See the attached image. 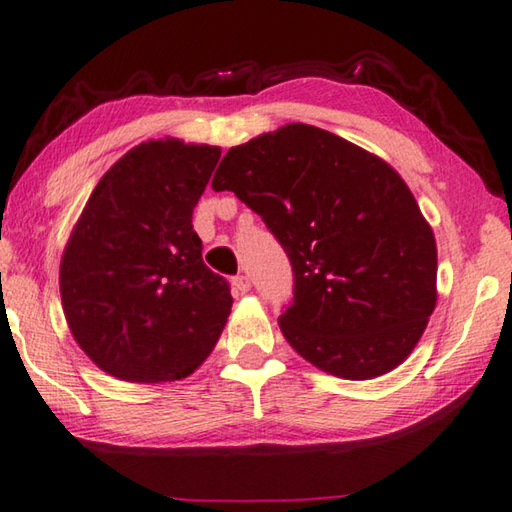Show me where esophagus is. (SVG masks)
Wrapping results in <instances>:
<instances>
[{
  "instance_id": "1",
  "label": "esophagus",
  "mask_w": 512,
  "mask_h": 512,
  "mask_svg": "<svg viewBox=\"0 0 512 512\" xmlns=\"http://www.w3.org/2000/svg\"><path fill=\"white\" fill-rule=\"evenodd\" d=\"M231 285H233V290H236V292L245 294V292H249V288H251V281H249V276L238 274V276H233Z\"/></svg>"
}]
</instances>
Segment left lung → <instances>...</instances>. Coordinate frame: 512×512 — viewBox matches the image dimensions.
<instances>
[{"label":"left lung","mask_w":512,"mask_h":512,"mask_svg":"<svg viewBox=\"0 0 512 512\" xmlns=\"http://www.w3.org/2000/svg\"><path fill=\"white\" fill-rule=\"evenodd\" d=\"M211 188L236 193L288 254L294 301L279 326L303 360L344 380L407 360L436 308V240L387 161L290 123L231 148Z\"/></svg>","instance_id":"1"}]
</instances>
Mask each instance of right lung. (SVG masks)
Masks as SVG:
<instances>
[{
	"instance_id": "1",
	"label": "right lung",
	"mask_w": 512,
	"mask_h": 512,
	"mask_svg": "<svg viewBox=\"0 0 512 512\" xmlns=\"http://www.w3.org/2000/svg\"><path fill=\"white\" fill-rule=\"evenodd\" d=\"M218 159V146L143 141L101 177L71 231L62 310L78 346L114 378L182 380L220 339L233 299L193 231Z\"/></svg>"
}]
</instances>
